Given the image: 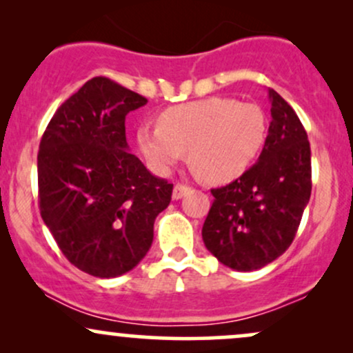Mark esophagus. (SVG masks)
I'll use <instances>...</instances> for the list:
<instances>
[{
  "label": "esophagus",
  "mask_w": 353,
  "mask_h": 353,
  "mask_svg": "<svg viewBox=\"0 0 353 353\" xmlns=\"http://www.w3.org/2000/svg\"><path fill=\"white\" fill-rule=\"evenodd\" d=\"M190 190V188H188V185L184 184H176L174 185V190H172V199L174 201H179L181 197H184L185 194H188Z\"/></svg>",
  "instance_id": "1"
}]
</instances>
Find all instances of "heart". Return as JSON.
Returning <instances> with one entry per match:
<instances>
[{
	"label": "heart",
	"instance_id": "heart-1",
	"mask_svg": "<svg viewBox=\"0 0 353 353\" xmlns=\"http://www.w3.org/2000/svg\"><path fill=\"white\" fill-rule=\"evenodd\" d=\"M267 117L257 104L210 96L177 104L157 116V125H141L139 151L151 168L169 174L189 151L190 161L210 182L242 176L261 154Z\"/></svg>",
	"mask_w": 353,
	"mask_h": 353
}]
</instances>
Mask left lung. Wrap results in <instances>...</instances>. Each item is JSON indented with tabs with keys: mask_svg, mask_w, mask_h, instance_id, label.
I'll return each mask as SVG.
<instances>
[{
	"mask_svg": "<svg viewBox=\"0 0 353 353\" xmlns=\"http://www.w3.org/2000/svg\"><path fill=\"white\" fill-rule=\"evenodd\" d=\"M269 99L272 119L257 163L239 179L210 190L214 202L202 225L209 252L241 272L262 269L289 249L310 199L305 129L274 89Z\"/></svg>",
	"mask_w": 353,
	"mask_h": 353,
	"instance_id": "8db88e82",
	"label": "left lung"
}]
</instances>
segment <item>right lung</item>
<instances>
[{"mask_svg": "<svg viewBox=\"0 0 353 353\" xmlns=\"http://www.w3.org/2000/svg\"><path fill=\"white\" fill-rule=\"evenodd\" d=\"M148 99L92 78L51 117L38 152L41 217L64 257L111 279L148 254L172 184L152 176L125 141V116Z\"/></svg>", "mask_w": 353, "mask_h": 353, "instance_id": "right-lung-1", "label": "right lung"}]
</instances>
